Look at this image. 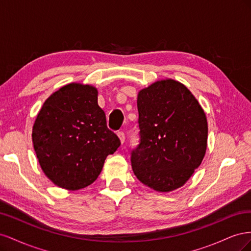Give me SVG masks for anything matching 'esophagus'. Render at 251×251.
<instances>
[{"label":"esophagus","instance_id":"esophagus-1","mask_svg":"<svg viewBox=\"0 0 251 251\" xmlns=\"http://www.w3.org/2000/svg\"><path fill=\"white\" fill-rule=\"evenodd\" d=\"M117 136H118V138H119L121 144H124V143H125V140H126L125 133H124V132H118V133H117Z\"/></svg>","mask_w":251,"mask_h":251}]
</instances>
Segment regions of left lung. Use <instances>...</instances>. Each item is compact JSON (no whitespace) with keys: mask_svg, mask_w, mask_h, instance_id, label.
<instances>
[{"mask_svg":"<svg viewBox=\"0 0 251 251\" xmlns=\"http://www.w3.org/2000/svg\"><path fill=\"white\" fill-rule=\"evenodd\" d=\"M137 108L140 143L131 153L135 176L154 191H175L205 156L206 115L191 91L171 78L140 90Z\"/></svg>","mask_w":251,"mask_h":251,"instance_id":"1","label":"left lung"}]
</instances>
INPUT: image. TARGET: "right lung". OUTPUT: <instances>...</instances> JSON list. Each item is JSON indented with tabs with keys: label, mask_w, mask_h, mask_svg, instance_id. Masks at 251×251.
I'll use <instances>...</instances> for the list:
<instances>
[{
	"label": "right lung",
	"mask_w": 251,
	"mask_h": 251,
	"mask_svg": "<svg viewBox=\"0 0 251 251\" xmlns=\"http://www.w3.org/2000/svg\"><path fill=\"white\" fill-rule=\"evenodd\" d=\"M97 96L93 86L68 83L47 98L34 121L32 142L41 168L68 191L92 184L105 158L120 146Z\"/></svg>",
	"instance_id": "obj_1"
}]
</instances>
